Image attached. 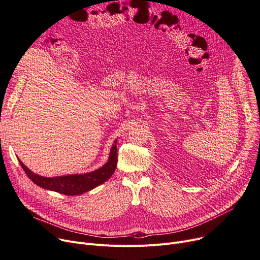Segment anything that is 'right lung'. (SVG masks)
<instances>
[{"label": "right lung", "instance_id": "obj_1", "mask_svg": "<svg viewBox=\"0 0 260 260\" xmlns=\"http://www.w3.org/2000/svg\"><path fill=\"white\" fill-rule=\"evenodd\" d=\"M117 140H115L105 165L98 170L85 174L43 177L31 172L28 168L25 167V165H23V162L20 159L19 162L26 175L29 177V179L40 187L53 190V192L67 196H76L88 192V190L97 187L111 178V176L114 174L117 168Z\"/></svg>", "mask_w": 260, "mask_h": 260}]
</instances>
